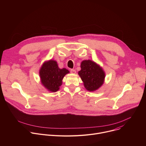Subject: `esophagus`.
Returning <instances> with one entry per match:
<instances>
[{"instance_id": "1", "label": "esophagus", "mask_w": 146, "mask_h": 146, "mask_svg": "<svg viewBox=\"0 0 146 146\" xmlns=\"http://www.w3.org/2000/svg\"><path fill=\"white\" fill-rule=\"evenodd\" d=\"M70 72H71L72 73H73V74H75V73H76V70H74V69H71V70H70Z\"/></svg>"}]
</instances>
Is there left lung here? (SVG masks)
Wrapping results in <instances>:
<instances>
[{
	"mask_svg": "<svg viewBox=\"0 0 146 146\" xmlns=\"http://www.w3.org/2000/svg\"><path fill=\"white\" fill-rule=\"evenodd\" d=\"M78 74L87 91L93 92L102 87L105 82V72L99 65L88 59L82 60Z\"/></svg>",
	"mask_w": 146,
	"mask_h": 146,
	"instance_id": "obj_1",
	"label": "left lung"
}]
</instances>
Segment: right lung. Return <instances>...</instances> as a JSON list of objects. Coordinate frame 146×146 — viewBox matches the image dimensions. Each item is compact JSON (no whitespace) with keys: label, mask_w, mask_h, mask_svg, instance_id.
I'll use <instances>...</instances> for the list:
<instances>
[{"label":"right lung","mask_w":146,"mask_h":146,"mask_svg":"<svg viewBox=\"0 0 146 146\" xmlns=\"http://www.w3.org/2000/svg\"><path fill=\"white\" fill-rule=\"evenodd\" d=\"M69 73L66 68L60 69L57 62L52 59L45 61L39 70L41 84L52 92H55L59 90L62 84V80Z\"/></svg>","instance_id":"add662e5"}]
</instances>
